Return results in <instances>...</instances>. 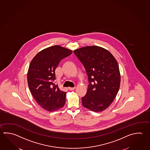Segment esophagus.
Instances as JSON below:
<instances>
[{"label":"esophagus","instance_id":"34e87169","mask_svg":"<svg viewBox=\"0 0 150 150\" xmlns=\"http://www.w3.org/2000/svg\"><path fill=\"white\" fill-rule=\"evenodd\" d=\"M75 87H74V88H71V87H69L68 88V89L69 90L71 91H73L74 90H75Z\"/></svg>","mask_w":150,"mask_h":150}]
</instances>
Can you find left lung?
<instances>
[{
    "mask_svg": "<svg viewBox=\"0 0 150 150\" xmlns=\"http://www.w3.org/2000/svg\"><path fill=\"white\" fill-rule=\"evenodd\" d=\"M74 52L84 65L89 82L82 105L94 112L105 110L120 88L121 77L116 58L108 50L96 45L84 47Z\"/></svg>",
    "mask_w": 150,
    "mask_h": 150,
    "instance_id": "8db88e82",
    "label": "left lung"
}]
</instances>
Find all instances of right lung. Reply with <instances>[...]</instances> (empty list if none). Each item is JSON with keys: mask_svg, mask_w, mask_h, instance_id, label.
<instances>
[{"mask_svg": "<svg viewBox=\"0 0 150 150\" xmlns=\"http://www.w3.org/2000/svg\"><path fill=\"white\" fill-rule=\"evenodd\" d=\"M73 50L55 45L40 51L29 65L27 79L32 96L42 108L49 112L58 110L66 102V92L54 84L55 70L60 62Z\"/></svg>", "mask_w": 150, "mask_h": 150, "instance_id": "add662e5", "label": "right lung"}]
</instances>
